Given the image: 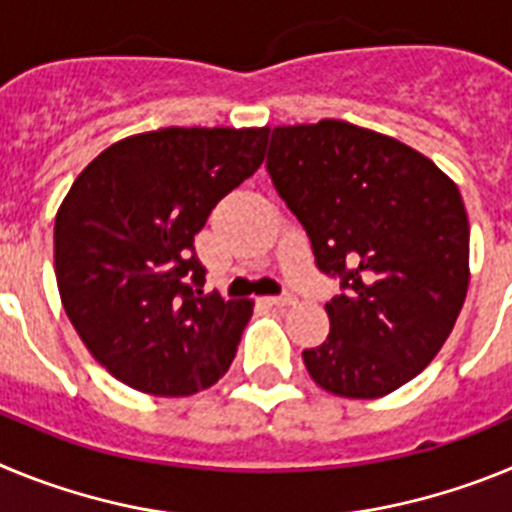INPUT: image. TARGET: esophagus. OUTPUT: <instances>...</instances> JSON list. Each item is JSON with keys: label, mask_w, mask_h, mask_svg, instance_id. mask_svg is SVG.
Segmentation results:
<instances>
[{"label": "esophagus", "mask_w": 512, "mask_h": 512, "mask_svg": "<svg viewBox=\"0 0 512 512\" xmlns=\"http://www.w3.org/2000/svg\"><path fill=\"white\" fill-rule=\"evenodd\" d=\"M269 305H274V307H287V305H295L297 302V297H292V295H279V297H269Z\"/></svg>", "instance_id": "esophagus-1"}]
</instances>
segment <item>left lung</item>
I'll list each match as a JSON object with an SVG mask.
<instances>
[{
    "label": "left lung",
    "instance_id": "obj_1",
    "mask_svg": "<svg viewBox=\"0 0 512 512\" xmlns=\"http://www.w3.org/2000/svg\"><path fill=\"white\" fill-rule=\"evenodd\" d=\"M266 169L315 264L341 279L330 333L302 351L325 392L384 397L436 359L469 287V220L431 158L343 120L271 130Z\"/></svg>",
    "mask_w": 512,
    "mask_h": 512
}]
</instances>
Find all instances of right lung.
<instances>
[{
  "mask_svg": "<svg viewBox=\"0 0 512 512\" xmlns=\"http://www.w3.org/2000/svg\"><path fill=\"white\" fill-rule=\"evenodd\" d=\"M269 128H161L104 148L76 176L53 230L56 282L89 354L156 397L228 372L251 300L205 295L194 235L264 161Z\"/></svg>",
  "mask_w": 512,
  "mask_h": 512,
  "instance_id": "right-lung-1",
  "label": "right lung"
}]
</instances>
